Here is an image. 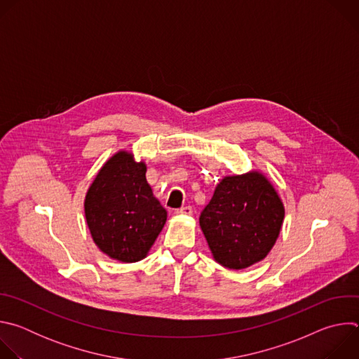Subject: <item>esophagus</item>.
<instances>
[{"instance_id":"esophagus-1","label":"esophagus","mask_w":359,"mask_h":359,"mask_svg":"<svg viewBox=\"0 0 359 359\" xmlns=\"http://www.w3.org/2000/svg\"><path fill=\"white\" fill-rule=\"evenodd\" d=\"M193 213V209L190 206H184L176 210V215H183V216H190Z\"/></svg>"}]
</instances>
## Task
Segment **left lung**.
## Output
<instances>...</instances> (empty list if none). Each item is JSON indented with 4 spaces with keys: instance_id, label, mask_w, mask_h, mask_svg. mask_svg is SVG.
<instances>
[{
    "instance_id": "8db88e82",
    "label": "left lung",
    "mask_w": 359,
    "mask_h": 359,
    "mask_svg": "<svg viewBox=\"0 0 359 359\" xmlns=\"http://www.w3.org/2000/svg\"><path fill=\"white\" fill-rule=\"evenodd\" d=\"M284 213L274 186L252 170L222 179L198 222L213 259L226 269L243 270L267 257Z\"/></svg>"
}]
</instances>
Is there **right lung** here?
Returning a JSON list of instances; mask_svg holds the SVG:
<instances>
[{
  "instance_id": "add662e5",
  "label": "right lung",
  "mask_w": 359,
  "mask_h": 359,
  "mask_svg": "<svg viewBox=\"0 0 359 359\" xmlns=\"http://www.w3.org/2000/svg\"><path fill=\"white\" fill-rule=\"evenodd\" d=\"M85 219L97 248L122 263L144 259L168 212L153 196L144 162L119 150L95 176L85 196Z\"/></svg>"
}]
</instances>
